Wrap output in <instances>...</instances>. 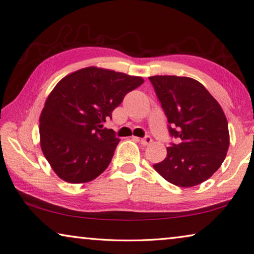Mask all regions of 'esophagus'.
Wrapping results in <instances>:
<instances>
[{"label":"esophagus","mask_w":254,"mask_h":254,"mask_svg":"<svg viewBox=\"0 0 254 254\" xmlns=\"http://www.w3.org/2000/svg\"><path fill=\"white\" fill-rule=\"evenodd\" d=\"M140 143H142L143 145H149V144L152 143V137L151 136H145L144 138H140Z\"/></svg>","instance_id":"esophagus-1"}]
</instances>
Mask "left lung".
<instances>
[{"label":"left lung","instance_id":"left-lung-1","mask_svg":"<svg viewBox=\"0 0 254 254\" xmlns=\"http://www.w3.org/2000/svg\"><path fill=\"white\" fill-rule=\"evenodd\" d=\"M168 119L175 143L153 168L171 184L192 187L209 179L224 162L229 146L228 123L219 103L190 77H149Z\"/></svg>","mask_w":254,"mask_h":254}]
</instances>
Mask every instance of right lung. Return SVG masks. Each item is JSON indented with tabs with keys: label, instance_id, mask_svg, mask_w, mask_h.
I'll list each match as a JSON object with an SVG mask.
<instances>
[{
	"label": "right lung",
	"instance_id": "obj_1",
	"mask_svg": "<svg viewBox=\"0 0 254 254\" xmlns=\"http://www.w3.org/2000/svg\"><path fill=\"white\" fill-rule=\"evenodd\" d=\"M143 83L142 77L88 67L57 84L42 110L40 136L43 153L58 176L79 184L107 169L120 139L102 124Z\"/></svg>",
	"mask_w": 254,
	"mask_h": 254
}]
</instances>
